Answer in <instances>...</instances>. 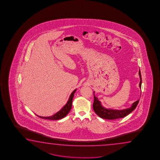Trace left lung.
Returning a JSON list of instances; mask_svg holds the SVG:
<instances>
[{"label":"left lung","instance_id":"obj_1","mask_svg":"<svg viewBox=\"0 0 160 160\" xmlns=\"http://www.w3.org/2000/svg\"><path fill=\"white\" fill-rule=\"evenodd\" d=\"M139 74L140 76V83H139V87L141 88L142 85V77H141V71H139ZM94 95V94H93ZM139 99L133 103L132 106L129 108H126L124 110H112V109H107L104 108L101 104L100 101L98 100V98H96L94 95V101L93 103V108L95 111L96 114L98 115V117L101 118L105 119L114 120L126 117L128 114H130L136 108L139 102Z\"/></svg>","mask_w":160,"mask_h":160}]
</instances>
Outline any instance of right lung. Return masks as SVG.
Instances as JSON below:
<instances>
[{"instance_id":"right-lung-1","label":"right lung","mask_w":160,"mask_h":160,"mask_svg":"<svg viewBox=\"0 0 160 160\" xmlns=\"http://www.w3.org/2000/svg\"><path fill=\"white\" fill-rule=\"evenodd\" d=\"M76 91V89H75L72 93H71L70 97L69 98V100L68 101V102L65 105L63 108H62L59 111H58L56 114H54L52 117H40L42 119H45L48 120H59L60 119H62L64 117H65L67 114L69 112L72 108V101H73V97L74 93ZM38 116V115H37Z\"/></svg>"}]
</instances>
